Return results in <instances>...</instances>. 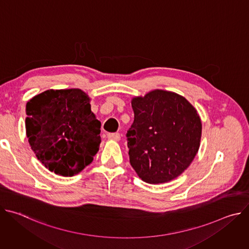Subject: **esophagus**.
Wrapping results in <instances>:
<instances>
[{"label": "esophagus", "mask_w": 249, "mask_h": 249, "mask_svg": "<svg viewBox=\"0 0 249 249\" xmlns=\"http://www.w3.org/2000/svg\"><path fill=\"white\" fill-rule=\"evenodd\" d=\"M107 138L110 141H116V142L120 141V139H121L119 133H109V134H107Z\"/></svg>", "instance_id": "esophagus-1"}]
</instances>
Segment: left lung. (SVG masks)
<instances>
[{
  "label": "left lung",
  "mask_w": 249,
  "mask_h": 249,
  "mask_svg": "<svg viewBox=\"0 0 249 249\" xmlns=\"http://www.w3.org/2000/svg\"><path fill=\"white\" fill-rule=\"evenodd\" d=\"M134 122L127 131L129 158L142 180L168 182L194 160L202 123L193 105L172 91L155 89L132 99Z\"/></svg>",
  "instance_id": "obj_1"
}]
</instances>
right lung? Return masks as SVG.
<instances>
[{"instance_id":"obj_1","label":"right lung","mask_w":249,"mask_h":249,"mask_svg":"<svg viewBox=\"0 0 249 249\" xmlns=\"http://www.w3.org/2000/svg\"><path fill=\"white\" fill-rule=\"evenodd\" d=\"M80 89H48L26 103L25 129L35 156L50 171L74 176L99 150L100 125Z\"/></svg>"}]
</instances>
